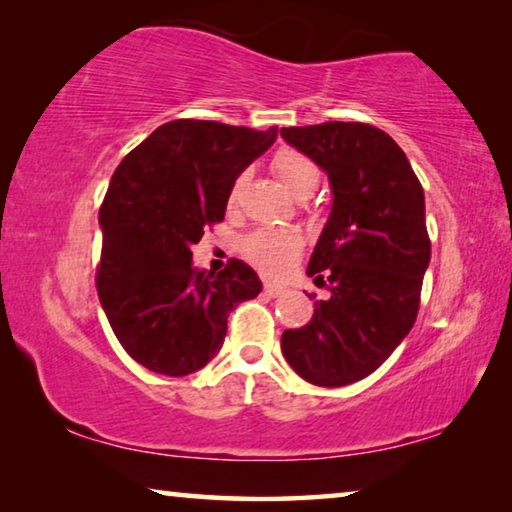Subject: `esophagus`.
<instances>
[{
	"mask_svg": "<svg viewBox=\"0 0 512 512\" xmlns=\"http://www.w3.org/2000/svg\"><path fill=\"white\" fill-rule=\"evenodd\" d=\"M282 291H284L282 284H273V282H266V284H264V293H266L268 298H275V296H280Z\"/></svg>",
	"mask_w": 512,
	"mask_h": 512,
	"instance_id": "34e87169",
	"label": "esophagus"
}]
</instances>
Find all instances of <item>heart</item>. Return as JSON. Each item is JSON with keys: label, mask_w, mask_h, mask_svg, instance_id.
<instances>
[{"label": "heart", "mask_w": 512, "mask_h": 512, "mask_svg": "<svg viewBox=\"0 0 512 512\" xmlns=\"http://www.w3.org/2000/svg\"><path fill=\"white\" fill-rule=\"evenodd\" d=\"M275 176L282 180L284 187L293 196L307 198L320 183L318 164L309 158L307 153L296 149H280L271 160ZM246 185V173H239L228 192V207H235L241 189ZM302 241L298 230L291 228H264L248 235L241 241V253L250 264L259 268L264 275H284L289 268L298 262L302 253Z\"/></svg>", "instance_id": "obj_1"}]
</instances>
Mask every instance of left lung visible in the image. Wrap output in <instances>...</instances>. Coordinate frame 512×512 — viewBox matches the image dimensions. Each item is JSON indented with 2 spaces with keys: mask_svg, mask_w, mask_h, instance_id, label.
Masks as SVG:
<instances>
[{
  "mask_svg": "<svg viewBox=\"0 0 512 512\" xmlns=\"http://www.w3.org/2000/svg\"><path fill=\"white\" fill-rule=\"evenodd\" d=\"M280 133L327 171L334 192L307 268L329 296L307 325L284 329L282 352L309 384L348 386L391 357L418 318L431 259L424 192L404 151L375 126L325 121Z\"/></svg>",
  "mask_w": 512,
  "mask_h": 512,
  "instance_id": "left-lung-1",
  "label": "left lung"
}]
</instances>
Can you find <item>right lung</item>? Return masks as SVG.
I'll list each match as a JSON object with an SVG mask.
<instances>
[{
	"label": "right lung",
	"mask_w": 512,
	"mask_h": 512,
	"mask_svg": "<svg viewBox=\"0 0 512 512\" xmlns=\"http://www.w3.org/2000/svg\"><path fill=\"white\" fill-rule=\"evenodd\" d=\"M275 137L277 126L176 119L112 173L99 207L97 293L121 348L144 368L169 377L201 370L221 350L230 311L262 291L239 259L216 275L194 271L192 246L223 221L235 178Z\"/></svg>",
	"instance_id": "1"
}]
</instances>
